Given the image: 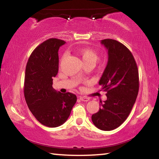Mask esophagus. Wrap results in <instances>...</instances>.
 <instances>
[{
    "instance_id": "1",
    "label": "esophagus",
    "mask_w": 159,
    "mask_h": 159,
    "mask_svg": "<svg viewBox=\"0 0 159 159\" xmlns=\"http://www.w3.org/2000/svg\"><path fill=\"white\" fill-rule=\"evenodd\" d=\"M80 100L82 101H89V98H87V97H83V96H80Z\"/></svg>"
}]
</instances>
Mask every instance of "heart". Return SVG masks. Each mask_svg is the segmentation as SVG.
Masks as SVG:
<instances>
[{
  "label": "heart",
  "mask_w": 159,
  "mask_h": 159,
  "mask_svg": "<svg viewBox=\"0 0 159 159\" xmlns=\"http://www.w3.org/2000/svg\"><path fill=\"white\" fill-rule=\"evenodd\" d=\"M78 54L81 58L84 65L94 64L98 59V55L96 52L91 48H82L78 50Z\"/></svg>",
  "instance_id": "obj_1"
}]
</instances>
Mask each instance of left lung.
<instances>
[{
    "instance_id": "1",
    "label": "left lung",
    "mask_w": 159,
    "mask_h": 159,
    "mask_svg": "<svg viewBox=\"0 0 159 159\" xmlns=\"http://www.w3.org/2000/svg\"><path fill=\"white\" fill-rule=\"evenodd\" d=\"M108 50V61L99 80L107 100L91 119L98 129L111 131L124 123L136 102L139 89V70L129 49L113 39L101 41Z\"/></svg>"
}]
</instances>
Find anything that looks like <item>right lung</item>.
<instances>
[{
	"instance_id": "right-lung-1",
	"label": "right lung",
	"mask_w": 159,
	"mask_h": 159,
	"mask_svg": "<svg viewBox=\"0 0 159 159\" xmlns=\"http://www.w3.org/2000/svg\"><path fill=\"white\" fill-rule=\"evenodd\" d=\"M63 40L49 39L35 48L25 68L24 96L28 107L41 124L58 127L66 121L76 102L75 94L61 93L53 89L58 71V49Z\"/></svg>"
}]
</instances>
